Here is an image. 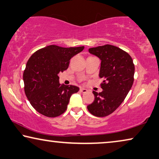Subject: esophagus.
Returning <instances> with one entry per match:
<instances>
[{"mask_svg": "<svg viewBox=\"0 0 159 159\" xmlns=\"http://www.w3.org/2000/svg\"><path fill=\"white\" fill-rule=\"evenodd\" d=\"M80 91L82 93H86L87 92V89H84V88H82V87H81L80 89Z\"/></svg>", "mask_w": 159, "mask_h": 159, "instance_id": "esophagus-1", "label": "esophagus"}]
</instances>
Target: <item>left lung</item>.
<instances>
[{
    "label": "left lung",
    "instance_id": "8db88e82",
    "mask_svg": "<svg viewBox=\"0 0 159 159\" xmlns=\"http://www.w3.org/2000/svg\"><path fill=\"white\" fill-rule=\"evenodd\" d=\"M89 52L101 60L99 76L103 82L101 93L93 92L95 100L87 110L95 116L105 117L121 105L129 93L134 81L135 66L130 55L115 46L90 48Z\"/></svg>",
    "mask_w": 159,
    "mask_h": 159
}]
</instances>
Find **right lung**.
Instances as JSON below:
<instances>
[{
  "label": "right lung",
  "mask_w": 159,
  "mask_h": 159,
  "mask_svg": "<svg viewBox=\"0 0 159 159\" xmlns=\"http://www.w3.org/2000/svg\"><path fill=\"white\" fill-rule=\"evenodd\" d=\"M83 49L84 47L49 45L31 55L23 78L25 94L36 111L49 118L59 116L66 111L71 95L80 88L60 84L58 74L66 70L70 59Z\"/></svg>",
  "instance_id": "add662e5"
}]
</instances>
